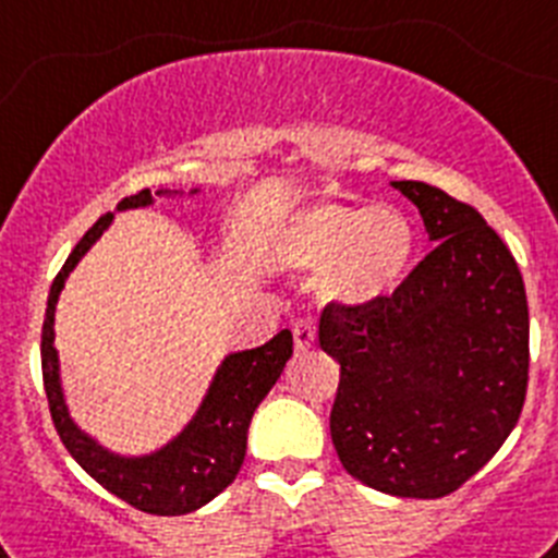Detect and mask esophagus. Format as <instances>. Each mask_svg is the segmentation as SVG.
Segmentation results:
<instances>
[{
  "instance_id": "1",
  "label": "esophagus",
  "mask_w": 558,
  "mask_h": 558,
  "mask_svg": "<svg viewBox=\"0 0 558 558\" xmlns=\"http://www.w3.org/2000/svg\"><path fill=\"white\" fill-rule=\"evenodd\" d=\"M292 333H294V348H298V351H308V348L314 345V339H317V331H314V326L308 323V319H298Z\"/></svg>"
}]
</instances>
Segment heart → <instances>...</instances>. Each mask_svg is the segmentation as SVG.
<instances>
[{
	"mask_svg": "<svg viewBox=\"0 0 558 558\" xmlns=\"http://www.w3.org/2000/svg\"><path fill=\"white\" fill-rule=\"evenodd\" d=\"M415 232L390 205L314 202L300 207L275 235V258L292 272H319V298L365 308L393 294L413 260Z\"/></svg>",
	"mask_w": 558,
	"mask_h": 558,
	"instance_id": "b5f03b06",
	"label": "heart"
}]
</instances>
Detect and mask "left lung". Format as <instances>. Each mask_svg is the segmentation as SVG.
I'll return each instance as SVG.
<instances>
[{
  "label": "left lung",
  "instance_id": "8db88e82",
  "mask_svg": "<svg viewBox=\"0 0 558 558\" xmlns=\"http://www.w3.org/2000/svg\"><path fill=\"white\" fill-rule=\"evenodd\" d=\"M433 252L365 308L328 303L319 348L339 362L331 440L351 477L435 500L481 472L527 390V300L511 250L472 205L393 182Z\"/></svg>",
  "mask_w": 558,
  "mask_h": 558
}]
</instances>
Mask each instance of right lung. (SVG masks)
Instances as JSON below:
<instances>
[{
    "label": "right lung",
    "instance_id": "right-lung-1",
    "mask_svg": "<svg viewBox=\"0 0 558 558\" xmlns=\"http://www.w3.org/2000/svg\"><path fill=\"white\" fill-rule=\"evenodd\" d=\"M173 193L179 191L151 193L145 187L134 196H125L118 210L148 207L154 205V196H173ZM111 219H114V213H106L89 227V232L77 241L50 286L45 328H41V373H45L52 424H56L66 452L106 492H111L129 506L140 508V511L157 513V517L191 513L210 502L216 494H221L235 481L246 454V429H250L252 413L272 390L286 362L292 356V331L283 328L266 345L225 356L191 424L177 438L168 440L162 449L151 454H140V458H123V454L104 449L98 440L89 438L70 418L64 390H61L52 326H56V303L61 289H64V280L70 278L77 260L89 252V246L104 235Z\"/></svg>",
    "mask_w": 558,
    "mask_h": 558
}]
</instances>
